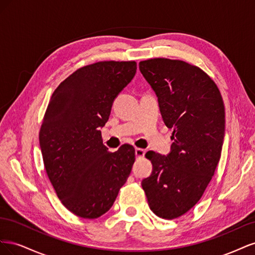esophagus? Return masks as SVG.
<instances>
[{
    "mask_svg": "<svg viewBox=\"0 0 255 255\" xmlns=\"http://www.w3.org/2000/svg\"><path fill=\"white\" fill-rule=\"evenodd\" d=\"M144 153H145V151L143 149H140V148H136L135 149V155L137 157H143L144 156Z\"/></svg>",
    "mask_w": 255,
    "mask_h": 255,
    "instance_id": "1",
    "label": "esophagus"
}]
</instances>
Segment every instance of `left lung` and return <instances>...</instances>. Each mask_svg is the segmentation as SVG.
I'll list each match as a JSON object with an SVG mask.
<instances>
[{
  "mask_svg": "<svg viewBox=\"0 0 255 255\" xmlns=\"http://www.w3.org/2000/svg\"><path fill=\"white\" fill-rule=\"evenodd\" d=\"M139 70L172 128L168 155L149 151L153 170L141 182L151 211L164 219L187 213L201 199L217 167L225 137V104L217 85L199 67L179 59L152 58Z\"/></svg>",
  "mask_w": 255,
  "mask_h": 255,
  "instance_id": "left-lung-1",
  "label": "left lung"
}]
</instances>
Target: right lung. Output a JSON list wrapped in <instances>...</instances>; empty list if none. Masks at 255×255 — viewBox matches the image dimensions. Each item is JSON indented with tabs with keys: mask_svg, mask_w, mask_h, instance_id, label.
<instances>
[{
	"mask_svg": "<svg viewBox=\"0 0 255 255\" xmlns=\"http://www.w3.org/2000/svg\"><path fill=\"white\" fill-rule=\"evenodd\" d=\"M135 61H99L82 67L53 92L39 132L49 180L67 210L96 219L113 206L135 161L133 145L109 152L100 128L114 100L132 81Z\"/></svg>",
	"mask_w": 255,
	"mask_h": 255,
	"instance_id": "right-lung-1",
	"label": "right lung"
}]
</instances>
